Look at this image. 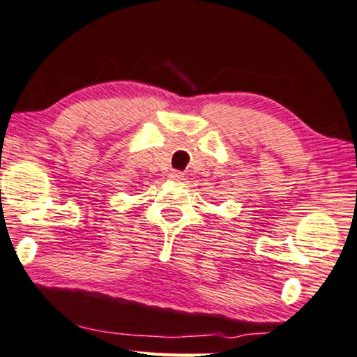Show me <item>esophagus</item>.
<instances>
[{
	"label": "esophagus",
	"instance_id": "esophagus-1",
	"mask_svg": "<svg viewBox=\"0 0 357 357\" xmlns=\"http://www.w3.org/2000/svg\"><path fill=\"white\" fill-rule=\"evenodd\" d=\"M168 176H169L171 181H176V183H181L184 179V174L181 173V171H171Z\"/></svg>",
	"mask_w": 357,
	"mask_h": 357
}]
</instances>
